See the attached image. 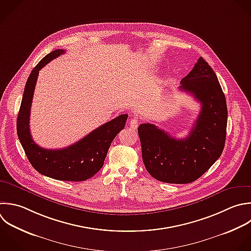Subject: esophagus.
Masks as SVG:
<instances>
[{
  "label": "esophagus",
  "instance_id": "1",
  "mask_svg": "<svg viewBox=\"0 0 251 251\" xmlns=\"http://www.w3.org/2000/svg\"><path fill=\"white\" fill-rule=\"evenodd\" d=\"M138 123H139L138 119H137L136 117H134V118H132V119L129 121V126H130V127H131L132 129H136L137 126H138Z\"/></svg>",
  "mask_w": 251,
  "mask_h": 251
}]
</instances>
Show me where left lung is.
I'll return each mask as SVG.
<instances>
[{
  "instance_id": "obj_1",
  "label": "left lung",
  "mask_w": 251,
  "mask_h": 251,
  "mask_svg": "<svg viewBox=\"0 0 251 251\" xmlns=\"http://www.w3.org/2000/svg\"><path fill=\"white\" fill-rule=\"evenodd\" d=\"M179 89L201 104L186 138H175L153 124L138 126L144 166L154 178L167 183H189L199 178L219 159L226 141V97L216 74L202 57L181 79Z\"/></svg>"
}]
</instances>
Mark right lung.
Masks as SVG:
<instances>
[{
    "instance_id": "obj_1",
    "label": "right lung",
    "mask_w": 251,
    "mask_h": 251,
    "mask_svg": "<svg viewBox=\"0 0 251 251\" xmlns=\"http://www.w3.org/2000/svg\"><path fill=\"white\" fill-rule=\"evenodd\" d=\"M65 50H55L45 56L31 72L24 91L18 116L17 130L24 150L32 167L41 175L67 181H82L92 177L103 167L108 150L117 134L125 128L127 115H121L95 128L67 148L45 149L32 139L29 129L30 108L39 71Z\"/></svg>"
}]
</instances>
